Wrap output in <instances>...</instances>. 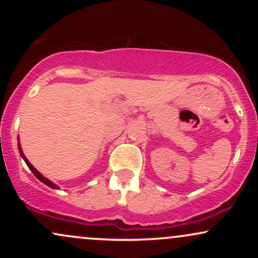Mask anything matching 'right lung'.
I'll return each instance as SVG.
<instances>
[{
	"label": "right lung",
	"mask_w": 258,
	"mask_h": 258,
	"mask_svg": "<svg viewBox=\"0 0 258 258\" xmlns=\"http://www.w3.org/2000/svg\"><path fill=\"white\" fill-rule=\"evenodd\" d=\"M18 148H19V153H20V155H22V158H23V159H24V161L26 162V165H28V167H29V168H30V170L32 171V173H34V174H35V176H36V177H37V178H38V179H40V180H41V182H42V183H44V184H46V185L51 186V188H53V189H58V186H57V185H55V184H54V183H53V182H51V180H49V179H47V178H46V177H43V176H42V174H41L40 172H38V171L36 170V168H35V167H34V166H32V165L30 164V162H29V160L25 158L24 153H23V150H22V147H20V144H18Z\"/></svg>",
	"instance_id": "add662e5"
}]
</instances>
